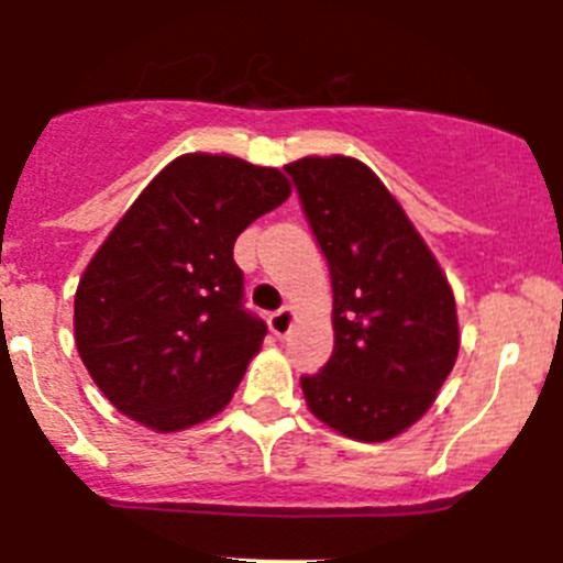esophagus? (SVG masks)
I'll return each mask as SVG.
<instances>
[{"mask_svg":"<svg viewBox=\"0 0 563 563\" xmlns=\"http://www.w3.org/2000/svg\"><path fill=\"white\" fill-rule=\"evenodd\" d=\"M267 324H271L273 335L285 338L287 332H290V327H292V310H290V307H282V310L273 312V316L267 318Z\"/></svg>","mask_w":563,"mask_h":563,"instance_id":"34e87169","label":"esophagus"}]
</instances>
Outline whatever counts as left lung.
<instances>
[{
  "label": "left lung",
  "instance_id": "8db88e82",
  "mask_svg": "<svg viewBox=\"0 0 563 563\" xmlns=\"http://www.w3.org/2000/svg\"><path fill=\"white\" fill-rule=\"evenodd\" d=\"M285 172L332 276L335 350L318 375L301 377L307 406L350 440H391L429 411L454 369L449 278L369 166L332 154Z\"/></svg>",
  "mask_w": 563,
  "mask_h": 563
}]
</instances>
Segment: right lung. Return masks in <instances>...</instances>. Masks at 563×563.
I'll list each match as a JSON object with an SVG mask.
<instances>
[{
	"label": "right lung",
	"instance_id": "1",
	"mask_svg": "<svg viewBox=\"0 0 563 563\" xmlns=\"http://www.w3.org/2000/svg\"><path fill=\"white\" fill-rule=\"evenodd\" d=\"M290 197L278 168L231 154L168 163L112 228L76 290V346L114 409L191 429L231 402L267 335L242 307L233 242Z\"/></svg>",
	"mask_w": 563,
	"mask_h": 563
}]
</instances>
